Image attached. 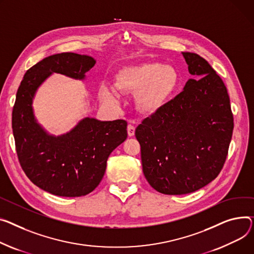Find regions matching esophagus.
Masks as SVG:
<instances>
[{"label": "esophagus", "mask_w": 254, "mask_h": 254, "mask_svg": "<svg viewBox=\"0 0 254 254\" xmlns=\"http://www.w3.org/2000/svg\"><path fill=\"white\" fill-rule=\"evenodd\" d=\"M134 130H136V128H134L133 126H131V125L127 126V134H128V137H132L133 136Z\"/></svg>", "instance_id": "34e87169"}]
</instances>
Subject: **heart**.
I'll return each mask as SVG.
<instances>
[{"label":"heart","instance_id":"obj_1","mask_svg":"<svg viewBox=\"0 0 254 254\" xmlns=\"http://www.w3.org/2000/svg\"><path fill=\"white\" fill-rule=\"evenodd\" d=\"M180 74L173 66L144 62L127 66L115 77L116 89L124 94H137L136 102L144 114H155L170 102L180 86ZM102 100L117 103L118 95L110 88L100 91Z\"/></svg>","mask_w":254,"mask_h":254}]
</instances>
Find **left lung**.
Masks as SVG:
<instances>
[{
    "mask_svg": "<svg viewBox=\"0 0 254 254\" xmlns=\"http://www.w3.org/2000/svg\"><path fill=\"white\" fill-rule=\"evenodd\" d=\"M182 54L194 77L136 128L144 176L166 195L189 194L213 181L226 161L234 128L221 77L199 55Z\"/></svg>",
    "mask_w": 254,
    "mask_h": 254,
    "instance_id": "obj_1",
    "label": "left lung"
}]
</instances>
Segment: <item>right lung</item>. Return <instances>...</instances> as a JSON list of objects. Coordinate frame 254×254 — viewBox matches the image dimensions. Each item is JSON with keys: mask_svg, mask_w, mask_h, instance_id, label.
I'll return each instance as SVG.
<instances>
[{"mask_svg": "<svg viewBox=\"0 0 254 254\" xmlns=\"http://www.w3.org/2000/svg\"><path fill=\"white\" fill-rule=\"evenodd\" d=\"M96 60L88 55L61 53L49 56L29 68L16 94L12 128L20 165L42 190L61 197H80L102 180L111 152L127 137L124 120L102 122L84 117L59 136L39 124L33 100L53 73L84 80Z\"/></svg>", "mask_w": 254, "mask_h": 254, "instance_id": "obj_1", "label": "right lung"}]
</instances>
